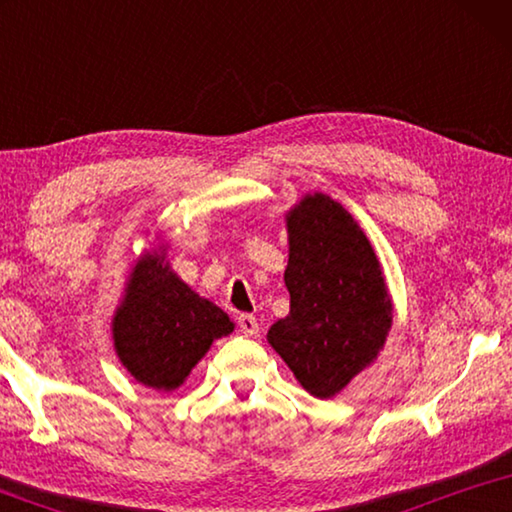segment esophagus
Returning <instances> with one entry per match:
<instances>
[{"instance_id": "obj_1", "label": "esophagus", "mask_w": 512, "mask_h": 512, "mask_svg": "<svg viewBox=\"0 0 512 512\" xmlns=\"http://www.w3.org/2000/svg\"><path fill=\"white\" fill-rule=\"evenodd\" d=\"M237 323H239L241 334H246V336H257V334H259V323H257L255 316L241 314Z\"/></svg>"}]
</instances>
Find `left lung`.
<instances>
[{
	"mask_svg": "<svg viewBox=\"0 0 512 512\" xmlns=\"http://www.w3.org/2000/svg\"><path fill=\"white\" fill-rule=\"evenodd\" d=\"M284 221L291 309L266 339L307 393L329 400L384 350L393 300L375 248L339 201L305 194Z\"/></svg>",
	"mask_w": 512,
	"mask_h": 512,
	"instance_id": "left-lung-1",
	"label": "left lung"
}]
</instances>
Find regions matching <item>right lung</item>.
<instances>
[{
	"label": "right lung",
	"mask_w": 512,
	"mask_h": 512,
	"mask_svg": "<svg viewBox=\"0 0 512 512\" xmlns=\"http://www.w3.org/2000/svg\"><path fill=\"white\" fill-rule=\"evenodd\" d=\"M232 329L221 307L180 280L160 246L137 257L126 277L112 316V343L121 366L142 386L171 393Z\"/></svg>",
	"instance_id": "1"
}]
</instances>
